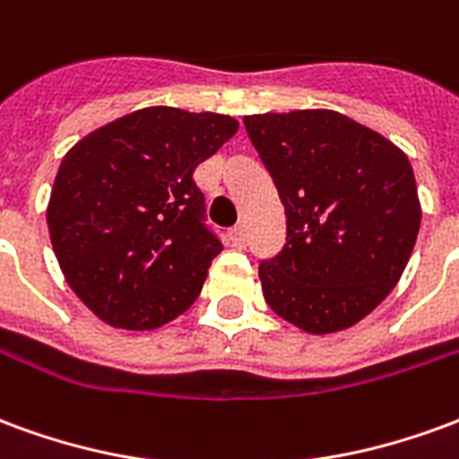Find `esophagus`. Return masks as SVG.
Here are the masks:
<instances>
[{
  "mask_svg": "<svg viewBox=\"0 0 459 459\" xmlns=\"http://www.w3.org/2000/svg\"><path fill=\"white\" fill-rule=\"evenodd\" d=\"M229 240L233 248H243V246H246V229H243V226H233V229L229 230Z\"/></svg>",
  "mask_w": 459,
  "mask_h": 459,
  "instance_id": "obj_1",
  "label": "esophagus"
}]
</instances>
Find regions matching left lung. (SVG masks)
<instances>
[{"instance_id":"obj_1","label":"left lung","mask_w":459,"mask_h":459,"mask_svg":"<svg viewBox=\"0 0 459 459\" xmlns=\"http://www.w3.org/2000/svg\"><path fill=\"white\" fill-rule=\"evenodd\" d=\"M285 206V246L260 263L270 309L309 334L356 325L403 275L420 229L413 167L334 110L243 117Z\"/></svg>"}]
</instances>
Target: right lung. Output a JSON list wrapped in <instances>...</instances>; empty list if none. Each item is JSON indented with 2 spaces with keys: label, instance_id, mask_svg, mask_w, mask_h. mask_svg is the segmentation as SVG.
Masks as SVG:
<instances>
[{
  "label": "right lung",
  "instance_id": "right-lung-1",
  "mask_svg": "<svg viewBox=\"0 0 459 459\" xmlns=\"http://www.w3.org/2000/svg\"><path fill=\"white\" fill-rule=\"evenodd\" d=\"M238 132L219 113L142 108L68 152L46 211L68 285L120 329H154L199 298L221 238L194 169Z\"/></svg>",
  "mask_w": 459,
  "mask_h": 459
}]
</instances>
